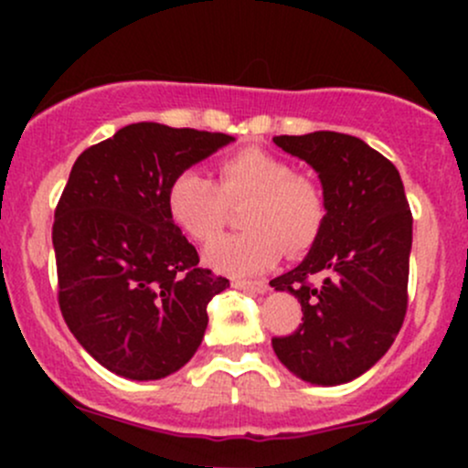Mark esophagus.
<instances>
[{
    "label": "esophagus",
    "mask_w": 468,
    "mask_h": 468,
    "mask_svg": "<svg viewBox=\"0 0 468 468\" xmlns=\"http://www.w3.org/2000/svg\"><path fill=\"white\" fill-rule=\"evenodd\" d=\"M233 286L239 288V290H250V292H257V294H264V292H268V290H271L268 282H239V279H235Z\"/></svg>",
    "instance_id": "esophagus-1"
}]
</instances>
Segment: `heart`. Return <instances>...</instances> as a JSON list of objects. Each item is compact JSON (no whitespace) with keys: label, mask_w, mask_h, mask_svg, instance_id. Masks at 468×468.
<instances>
[{"label":"heart","mask_w":468,"mask_h":468,"mask_svg":"<svg viewBox=\"0 0 468 468\" xmlns=\"http://www.w3.org/2000/svg\"><path fill=\"white\" fill-rule=\"evenodd\" d=\"M246 202L239 224L246 230L213 241L204 261L216 272L249 277L271 268L282 255L313 246L325 219L319 186L294 176L292 165L249 147L218 163V182L196 169L180 171L166 189V213L186 238L207 244L222 230L227 204Z\"/></svg>","instance_id":"b5f03b06"}]
</instances>
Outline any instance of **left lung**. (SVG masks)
Returning <instances> with one entry per match:
<instances>
[{
	"label": "left lung",
	"mask_w": 468,
	"mask_h": 468,
	"mask_svg": "<svg viewBox=\"0 0 468 468\" xmlns=\"http://www.w3.org/2000/svg\"><path fill=\"white\" fill-rule=\"evenodd\" d=\"M272 143L313 166L325 202L308 255L271 282L303 313L299 330L272 338V350L297 378L335 388L374 367L405 319L410 204L399 169L361 138L313 132Z\"/></svg>",
	"instance_id": "obj_1"
}]
</instances>
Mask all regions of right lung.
Listing matches in <instances>:
<instances>
[{"label":"right lung","instance_id":"right-lung-1","mask_svg":"<svg viewBox=\"0 0 468 468\" xmlns=\"http://www.w3.org/2000/svg\"><path fill=\"white\" fill-rule=\"evenodd\" d=\"M229 133L133 122L74 163L52 227L58 305L112 374L158 380L200 347L207 305L229 279L200 268L166 213L171 180L227 147Z\"/></svg>","mask_w":468,"mask_h":468}]
</instances>
